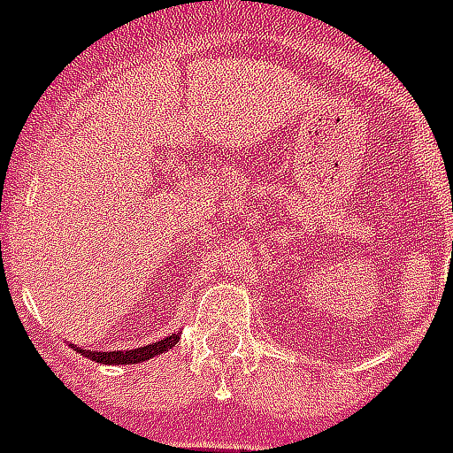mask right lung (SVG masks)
Here are the masks:
<instances>
[{"instance_id": "obj_1", "label": "right lung", "mask_w": 453, "mask_h": 453, "mask_svg": "<svg viewBox=\"0 0 453 453\" xmlns=\"http://www.w3.org/2000/svg\"><path fill=\"white\" fill-rule=\"evenodd\" d=\"M180 334H170L165 339H158L156 344H146L139 346V349H131V351H89V349H80V346L70 344L78 354H82L89 361H97V364H109V365H119V364H141V361H149L153 356L163 354L168 351L173 346L178 344Z\"/></svg>"}]
</instances>
